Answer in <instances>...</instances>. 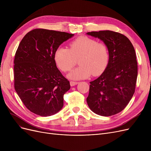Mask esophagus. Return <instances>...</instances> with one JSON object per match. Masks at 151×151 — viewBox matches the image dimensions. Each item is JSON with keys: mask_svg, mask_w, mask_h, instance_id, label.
Here are the masks:
<instances>
[{"mask_svg": "<svg viewBox=\"0 0 151 151\" xmlns=\"http://www.w3.org/2000/svg\"><path fill=\"white\" fill-rule=\"evenodd\" d=\"M70 84L71 86H74L76 85H77V84H79L78 82H74V81H70Z\"/></svg>", "mask_w": 151, "mask_h": 151, "instance_id": "34e87169", "label": "esophagus"}]
</instances>
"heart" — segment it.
I'll use <instances>...</instances> for the list:
<instances>
[{
    "label": "heart",
    "mask_w": 151,
    "mask_h": 151,
    "mask_svg": "<svg viewBox=\"0 0 151 151\" xmlns=\"http://www.w3.org/2000/svg\"><path fill=\"white\" fill-rule=\"evenodd\" d=\"M78 58L80 65L68 74V78L79 80L91 74L97 76L102 74L108 64L109 50L104 43L81 36L69 44V49L58 47L54 53L57 65L64 72L70 71Z\"/></svg>",
    "instance_id": "obj_1"
}]
</instances>
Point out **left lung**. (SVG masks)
<instances>
[{
    "label": "left lung",
    "mask_w": 151,
    "mask_h": 151,
    "mask_svg": "<svg viewBox=\"0 0 151 151\" xmlns=\"http://www.w3.org/2000/svg\"><path fill=\"white\" fill-rule=\"evenodd\" d=\"M107 45L109 59L106 69L90 82L87 103L97 115L109 116L122 111L135 93L137 62L134 46L125 35L112 31L88 32Z\"/></svg>",
    "instance_id": "obj_1"
}]
</instances>
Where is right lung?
<instances>
[{"label": "right lung", "instance_id": "add662e5", "mask_svg": "<svg viewBox=\"0 0 151 151\" xmlns=\"http://www.w3.org/2000/svg\"><path fill=\"white\" fill-rule=\"evenodd\" d=\"M74 34L35 29L22 39L14 60V88L24 106L42 116L62 108L70 83L56 65L54 53Z\"/></svg>", "mask_w": 151, "mask_h": 151}]
</instances>
